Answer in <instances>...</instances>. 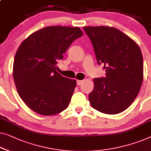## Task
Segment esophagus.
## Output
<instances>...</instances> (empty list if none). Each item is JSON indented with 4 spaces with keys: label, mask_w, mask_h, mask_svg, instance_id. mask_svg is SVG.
I'll return each instance as SVG.
<instances>
[{
    "label": "esophagus",
    "mask_w": 151,
    "mask_h": 151,
    "mask_svg": "<svg viewBox=\"0 0 151 151\" xmlns=\"http://www.w3.org/2000/svg\"><path fill=\"white\" fill-rule=\"evenodd\" d=\"M82 82H83V80H77V85L79 86V85L82 84Z\"/></svg>",
    "instance_id": "esophagus-1"
}]
</instances>
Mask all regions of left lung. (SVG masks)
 <instances>
[{
	"mask_svg": "<svg viewBox=\"0 0 151 151\" xmlns=\"http://www.w3.org/2000/svg\"><path fill=\"white\" fill-rule=\"evenodd\" d=\"M98 65L106 76L95 78L89 101L96 110L116 114L126 110L138 95L143 81V58L134 40L116 28L87 27Z\"/></svg>",
	"mask_w": 151,
	"mask_h": 151,
	"instance_id": "8db88e82",
	"label": "left lung"
}]
</instances>
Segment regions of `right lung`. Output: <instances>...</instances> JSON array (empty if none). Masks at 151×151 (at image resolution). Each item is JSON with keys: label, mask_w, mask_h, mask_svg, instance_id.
I'll return each instance as SVG.
<instances>
[{"label": "right lung", "mask_w": 151, "mask_h": 151, "mask_svg": "<svg viewBox=\"0 0 151 151\" xmlns=\"http://www.w3.org/2000/svg\"><path fill=\"white\" fill-rule=\"evenodd\" d=\"M82 35L78 27H47L33 32L19 45L13 76L19 97L32 111L50 116L68 107L76 80L61 76L56 65L73 41Z\"/></svg>", "instance_id": "add662e5"}]
</instances>
